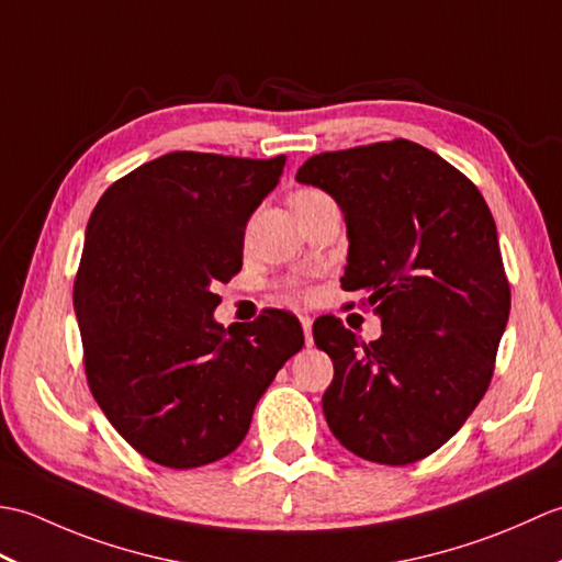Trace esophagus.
Wrapping results in <instances>:
<instances>
[{"mask_svg":"<svg viewBox=\"0 0 562 562\" xmlns=\"http://www.w3.org/2000/svg\"><path fill=\"white\" fill-rule=\"evenodd\" d=\"M300 321H302V328H304V340H306V345H314V338H312V324H314V318H312V316H302Z\"/></svg>","mask_w":562,"mask_h":562,"instance_id":"esophagus-1","label":"esophagus"}]
</instances>
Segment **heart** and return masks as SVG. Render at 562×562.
Returning a JSON list of instances; mask_svg holds the SVG:
<instances>
[{"label": "heart", "mask_w": 562, "mask_h": 562, "mask_svg": "<svg viewBox=\"0 0 562 562\" xmlns=\"http://www.w3.org/2000/svg\"><path fill=\"white\" fill-rule=\"evenodd\" d=\"M326 200H330V198L324 193V190L300 188L292 193V207H294V212H304V210L314 207V205H318V202H326ZM312 294H314L312 284L304 280L284 282V296H288V300H312Z\"/></svg>", "instance_id": "b5f03b06"}]
</instances>
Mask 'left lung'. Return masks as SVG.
I'll list each match as a JSON object with an SVG mask.
<instances>
[{
	"instance_id": "8db88e82",
	"label": "left lung",
	"mask_w": 562,
	"mask_h": 562,
	"mask_svg": "<svg viewBox=\"0 0 562 562\" xmlns=\"http://www.w3.org/2000/svg\"><path fill=\"white\" fill-rule=\"evenodd\" d=\"M296 181L345 212L340 288L367 292L384 330L364 342L336 316L314 324L336 369L330 432L367 461H420L459 432L495 372L509 282L493 214L471 178L411 139L314 154Z\"/></svg>"
}]
</instances>
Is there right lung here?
Listing matches in <instances>:
<instances>
[{
    "label": "right lung",
    "mask_w": 562,
    "mask_h": 562,
    "mask_svg": "<svg viewBox=\"0 0 562 562\" xmlns=\"http://www.w3.org/2000/svg\"><path fill=\"white\" fill-rule=\"evenodd\" d=\"M284 161L171 151L117 178L91 212L75 278L83 372L121 437L166 469L241 445L304 345L282 308L229 330L212 318V288L241 270L246 222Z\"/></svg>",
    "instance_id": "1"
}]
</instances>
